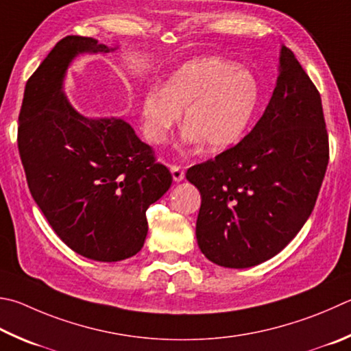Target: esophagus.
Returning a JSON list of instances; mask_svg holds the SVG:
<instances>
[{
  "label": "esophagus",
  "instance_id": "1",
  "mask_svg": "<svg viewBox=\"0 0 351 351\" xmlns=\"http://www.w3.org/2000/svg\"><path fill=\"white\" fill-rule=\"evenodd\" d=\"M170 171H171V176H173V181H182L184 180V170L180 167V165H170Z\"/></svg>",
  "mask_w": 351,
  "mask_h": 351
}]
</instances>
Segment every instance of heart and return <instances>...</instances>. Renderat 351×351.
<instances>
[{
    "label": "heart",
    "mask_w": 351,
    "mask_h": 351,
    "mask_svg": "<svg viewBox=\"0 0 351 351\" xmlns=\"http://www.w3.org/2000/svg\"><path fill=\"white\" fill-rule=\"evenodd\" d=\"M259 97L250 70L221 56H201L175 70L164 87L150 86L141 93V129L149 143L162 144L184 109V143H206L207 150L221 152L244 136Z\"/></svg>",
    "instance_id": "b5f03b06"
}]
</instances>
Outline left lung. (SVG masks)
<instances>
[{
	"label": "left lung",
	"instance_id": "8db88e82",
	"mask_svg": "<svg viewBox=\"0 0 351 351\" xmlns=\"http://www.w3.org/2000/svg\"><path fill=\"white\" fill-rule=\"evenodd\" d=\"M279 64L270 103L252 132L186 173L201 192L197 245L228 269L281 252L313 212L327 170L321 95L289 47Z\"/></svg>",
	"mask_w": 351,
	"mask_h": 351
}]
</instances>
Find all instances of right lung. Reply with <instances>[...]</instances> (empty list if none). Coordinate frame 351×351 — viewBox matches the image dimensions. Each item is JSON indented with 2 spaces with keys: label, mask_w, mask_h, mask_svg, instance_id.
Segmentation results:
<instances>
[{
  "label": "right lung",
  "mask_w": 351,
  "mask_h": 351,
  "mask_svg": "<svg viewBox=\"0 0 351 351\" xmlns=\"http://www.w3.org/2000/svg\"><path fill=\"white\" fill-rule=\"evenodd\" d=\"M109 50L93 38H62L27 80L18 117V150L35 202L67 247L101 263L141 250L145 212L173 180L130 124L82 117L62 92L76 55Z\"/></svg>",
  "instance_id": "obj_1"
}]
</instances>
